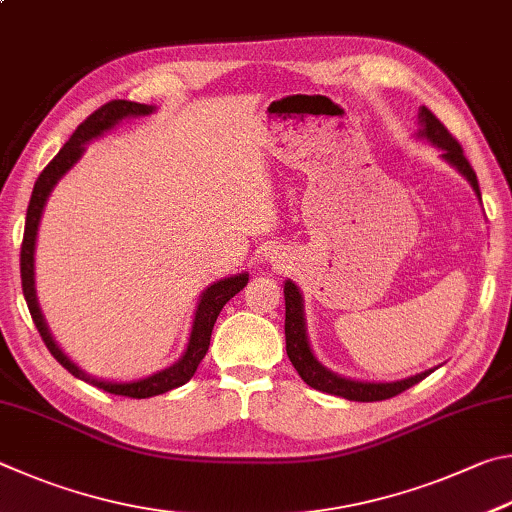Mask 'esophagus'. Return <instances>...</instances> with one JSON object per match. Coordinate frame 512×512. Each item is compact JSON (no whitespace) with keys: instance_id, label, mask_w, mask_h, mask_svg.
<instances>
[{"instance_id":"esophagus-1","label":"esophagus","mask_w":512,"mask_h":512,"mask_svg":"<svg viewBox=\"0 0 512 512\" xmlns=\"http://www.w3.org/2000/svg\"><path fill=\"white\" fill-rule=\"evenodd\" d=\"M270 261H272V263H276V265H281V256H276V254H270Z\"/></svg>"}]
</instances>
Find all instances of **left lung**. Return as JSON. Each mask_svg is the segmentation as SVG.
I'll use <instances>...</instances> for the list:
<instances>
[{
	"instance_id": "8db88e82",
	"label": "left lung",
	"mask_w": 512,
	"mask_h": 512,
	"mask_svg": "<svg viewBox=\"0 0 512 512\" xmlns=\"http://www.w3.org/2000/svg\"><path fill=\"white\" fill-rule=\"evenodd\" d=\"M418 121H420L418 137L434 143L436 148H441L443 159L468 179L474 188V193H477V197L481 200L477 173L472 170L470 161L465 159L461 143L452 137L450 130H447L425 105L420 107ZM283 294H285V351H288L290 362L301 375V380L310 384L312 389L330 393V396L355 400V402H375V400H387V398L398 396V393L411 389L414 384L425 380L427 375L434 371L432 369V371L418 373L414 378L398 380V382H362V380L342 378V375L328 371L326 366H321L317 362V357L310 348L308 335H306V317H303V297L299 288L292 281H285Z\"/></svg>"
}]
</instances>
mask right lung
I'll use <instances>...</instances> for the list:
<instances>
[{"instance_id":"add662e5","label":"right lung","mask_w":512,"mask_h":512,"mask_svg":"<svg viewBox=\"0 0 512 512\" xmlns=\"http://www.w3.org/2000/svg\"><path fill=\"white\" fill-rule=\"evenodd\" d=\"M155 107L143 105V103H132V101H110L103 107H98L94 114H89L87 119L78 125L76 132L71 134V139L60 148L56 157L49 161V166L42 170L38 182L33 186L29 209H26V224H24V240H22V251H20V274H22V292L26 299V306L33 317V324L38 328L42 342L47 344L49 353L56 357V360L65 366V369L74 375L78 380H85L94 384L96 389H103L107 393H114V396H128V398H152L159 396V393H166L170 389H177L193 378L197 366L204 360L206 351H209L211 344V330L215 319H218L220 310L224 308L231 297L245 288L249 281V274H236L229 276V279H222L213 283L211 288H206L197 303L191 337H188V346L184 355L179 360L168 366V369L159 371L155 375H148L143 380H132V382H110V380H98L87 375L80 366H76L69 357L60 351L56 339L51 337L47 321L42 317V310L38 306V297H35V267H33V254H35V236H38L42 209L47 204L53 186L58 184V179L67 173V170L76 164V161L83 157L85 143H89L96 137H101L103 132L112 130L116 123L128 119V116H146Z\"/></svg>"}]
</instances>
